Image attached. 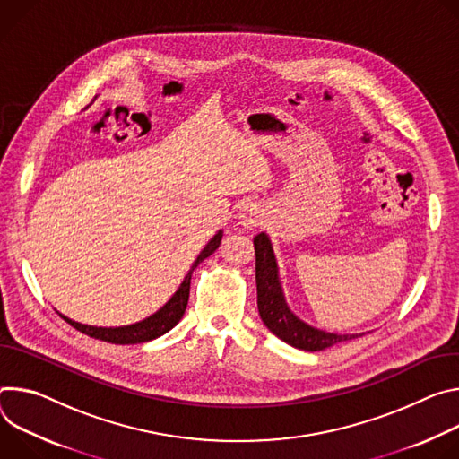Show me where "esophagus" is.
<instances>
[{
  "instance_id": "esophagus-1",
  "label": "esophagus",
  "mask_w": 459,
  "mask_h": 459,
  "mask_svg": "<svg viewBox=\"0 0 459 459\" xmlns=\"http://www.w3.org/2000/svg\"><path fill=\"white\" fill-rule=\"evenodd\" d=\"M264 219V208L261 202H246L238 212V224L244 228H255Z\"/></svg>"
}]
</instances>
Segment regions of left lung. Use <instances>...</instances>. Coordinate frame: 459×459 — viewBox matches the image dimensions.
I'll return each instance as SVG.
<instances>
[{"mask_svg": "<svg viewBox=\"0 0 459 459\" xmlns=\"http://www.w3.org/2000/svg\"><path fill=\"white\" fill-rule=\"evenodd\" d=\"M253 246H255L257 307L263 323L273 335H277L281 341L288 342L293 348L307 351L326 350L339 342L365 335V332L333 333L304 323L299 316L291 312L286 302L270 235L266 231H261L259 235L253 237Z\"/></svg>", "mask_w": 459, "mask_h": 459, "instance_id": "left-lung-1", "label": "left lung"}]
</instances>
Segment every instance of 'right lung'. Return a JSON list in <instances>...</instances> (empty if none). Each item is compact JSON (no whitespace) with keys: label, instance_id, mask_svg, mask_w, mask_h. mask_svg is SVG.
<instances>
[{"label":"right lung","instance_id":"add662e5","mask_svg":"<svg viewBox=\"0 0 459 459\" xmlns=\"http://www.w3.org/2000/svg\"><path fill=\"white\" fill-rule=\"evenodd\" d=\"M222 235L224 231L219 230L212 240L204 246V249L198 253V257L195 259V263L191 264L187 275L184 277L182 284L178 286V290L173 293V297L164 304V307L155 312L152 316L134 323V325H127V326H111V328H106V326H91V325H82V323H76L69 317H65L64 314H60V317H64L73 328H76L78 332L89 335V337H94V339H100V341H106V342H111V344H138V342H147V341H152L157 339L160 335H164L166 332H169L173 326H177V323L182 319L184 312H186V307H187V299H189V284H191V275H193V270L204 261L208 259L212 253L221 246V240H222Z\"/></svg>","mask_w":459,"mask_h":459}]
</instances>
